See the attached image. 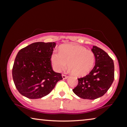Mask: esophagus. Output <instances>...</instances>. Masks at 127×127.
Returning <instances> with one entry per match:
<instances>
[{
  "label": "esophagus",
  "mask_w": 127,
  "mask_h": 127,
  "mask_svg": "<svg viewBox=\"0 0 127 127\" xmlns=\"http://www.w3.org/2000/svg\"><path fill=\"white\" fill-rule=\"evenodd\" d=\"M62 77H63V79H66L68 78V76H66L65 74H62Z\"/></svg>",
  "instance_id": "obj_1"
}]
</instances>
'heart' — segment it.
Listing matches in <instances>:
<instances>
[{
    "instance_id": "1",
    "label": "heart",
    "mask_w": 127,
    "mask_h": 127,
    "mask_svg": "<svg viewBox=\"0 0 127 127\" xmlns=\"http://www.w3.org/2000/svg\"><path fill=\"white\" fill-rule=\"evenodd\" d=\"M51 62L55 71L61 72L66 63L69 70L75 76L81 77L91 71L95 62V55L91 50L76 44H64L59 48V53L51 56Z\"/></svg>"
}]
</instances>
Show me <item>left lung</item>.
<instances>
[{"mask_svg": "<svg viewBox=\"0 0 127 127\" xmlns=\"http://www.w3.org/2000/svg\"><path fill=\"white\" fill-rule=\"evenodd\" d=\"M91 50L95 55V65L89 74L78 78V85L73 91L82 98L94 100L104 95L112 85L114 65L102 49L94 46Z\"/></svg>", "mask_w": 127, "mask_h": 127, "instance_id": "1", "label": "left lung"}]
</instances>
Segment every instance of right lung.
Here are the masks:
<instances>
[{
    "label": "right lung",
    "instance_id": "right-lung-1",
    "mask_svg": "<svg viewBox=\"0 0 127 127\" xmlns=\"http://www.w3.org/2000/svg\"><path fill=\"white\" fill-rule=\"evenodd\" d=\"M55 42H37L18 51L12 69L14 85L19 92L31 99L46 96L57 83L62 80V74L54 71L51 56Z\"/></svg>",
    "mask_w": 127,
    "mask_h": 127
}]
</instances>
